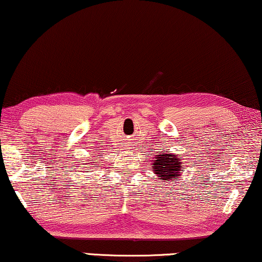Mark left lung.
I'll return each instance as SVG.
<instances>
[{
    "mask_svg": "<svg viewBox=\"0 0 262 262\" xmlns=\"http://www.w3.org/2000/svg\"><path fill=\"white\" fill-rule=\"evenodd\" d=\"M181 156L169 151H159L151 161V170L161 182H170L179 179L182 174L183 165Z\"/></svg>",
    "mask_w": 262,
    "mask_h": 262,
    "instance_id": "1",
    "label": "left lung"
}]
</instances>
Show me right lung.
<instances>
[{
	"label": "right lung",
	"mask_w": 262,
	"mask_h": 262,
	"mask_svg": "<svg viewBox=\"0 0 262 262\" xmlns=\"http://www.w3.org/2000/svg\"><path fill=\"white\" fill-rule=\"evenodd\" d=\"M88 171H89V170H85V173H88Z\"/></svg>",
	"instance_id": "add662e5"
}]
</instances>
